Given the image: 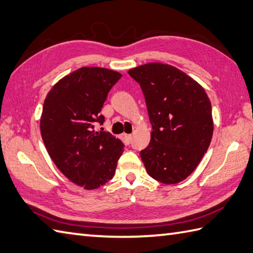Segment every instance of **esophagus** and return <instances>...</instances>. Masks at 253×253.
<instances>
[{"label":"esophagus","mask_w":253,"mask_h":253,"mask_svg":"<svg viewBox=\"0 0 253 253\" xmlns=\"http://www.w3.org/2000/svg\"><path fill=\"white\" fill-rule=\"evenodd\" d=\"M124 137H125L127 141H131V139H132V135H124Z\"/></svg>","instance_id":"esophagus-1"}]
</instances>
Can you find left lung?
<instances>
[{"mask_svg": "<svg viewBox=\"0 0 253 253\" xmlns=\"http://www.w3.org/2000/svg\"><path fill=\"white\" fill-rule=\"evenodd\" d=\"M128 74L140 84L152 125L151 140L140 152L144 168L163 184L182 181L211 143L212 106L206 90L169 64L148 63Z\"/></svg>", "mask_w": 253, "mask_h": 253, "instance_id": "obj_1", "label": "left lung"}]
</instances>
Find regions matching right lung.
Returning <instances> with one entry per match:
<instances>
[{
    "label": "right lung",
    "instance_id": "1",
    "mask_svg": "<svg viewBox=\"0 0 253 253\" xmlns=\"http://www.w3.org/2000/svg\"><path fill=\"white\" fill-rule=\"evenodd\" d=\"M122 74L82 67L58 80L47 92L40 118L42 140L53 162L85 190L105 185L115 174L124 144L110 132L95 131L107 93Z\"/></svg>",
    "mask_w": 253,
    "mask_h": 253
}]
</instances>
